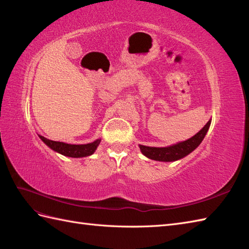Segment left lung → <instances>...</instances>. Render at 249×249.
Segmentation results:
<instances>
[{"label": "left lung", "instance_id": "8db88e82", "mask_svg": "<svg viewBox=\"0 0 249 249\" xmlns=\"http://www.w3.org/2000/svg\"><path fill=\"white\" fill-rule=\"evenodd\" d=\"M210 124L211 120H209L207 124L203 126L197 134H195L193 137L186 141L178 142L175 145L167 147H149L144 145H139V147L142 154L152 160L163 162L177 161L178 159H182V158L186 157L187 155H189L200 144L201 141L206 136Z\"/></svg>", "mask_w": 249, "mask_h": 249}]
</instances>
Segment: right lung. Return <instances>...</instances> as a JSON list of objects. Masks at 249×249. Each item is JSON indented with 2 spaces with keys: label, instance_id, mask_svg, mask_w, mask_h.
Returning a JSON list of instances; mask_svg holds the SVG:
<instances>
[{
  "label": "right lung",
  "instance_id": "right-lung-1",
  "mask_svg": "<svg viewBox=\"0 0 249 249\" xmlns=\"http://www.w3.org/2000/svg\"><path fill=\"white\" fill-rule=\"evenodd\" d=\"M39 138L53 150L71 158H82L92 155L101 142V139H97L91 143H87V144H69L64 142L53 141L43 136H39Z\"/></svg>",
  "mask_w": 249,
  "mask_h": 249
}]
</instances>
